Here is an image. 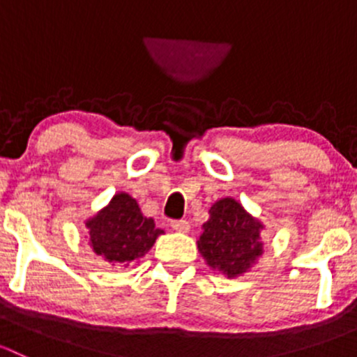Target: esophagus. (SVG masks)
Returning <instances> with one entry per match:
<instances>
[{
  "instance_id": "34e87169",
  "label": "esophagus",
  "mask_w": 357,
  "mask_h": 357,
  "mask_svg": "<svg viewBox=\"0 0 357 357\" xmlns=\"http://www.w3.org/2000/svg\"><path fill=\"white\" fill-rule=\"evenodd\" d=\"M172 229L179 233H188L190 231V222L186 219H176V221L171 222Z\"/></svg>"
}]
</instances>
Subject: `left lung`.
<instances>
[{
  "label": "left lung",
  "instance_id": "obj_1",
  "mask_svg": "<svg viewBox=\"0 0 357 357\" xmlns=\"http://www.w3.org/2000/svg\"><path fill=\"white\" fill-rule=\"evenodd\" d=\"M208 214L211 218L202 226L204 233L197 242L202 257L228 278L243 275L262 254L259 231L264 226L235 199L215 202Z\"/></svg>",
  "mask_w": 357,
  "mask_h": 357
}]
</instances>
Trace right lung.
Masks as SVG:
<instances>
[{"label": "right lung", "mask_w": 357, "mask_h": 357, "mask_svg": "<svg viewBox=\"0 0 357 357\" xmlns=\"http://www.w3.org/2000/svg\"><path fill=\"white\" fill-rule=\"evenodd\" d=\"M89 245L114 268H126L138 261L155 243L162 229L152 218H145L128 193H117L105 208L86 221Z\"/></svg>", "instance_id": "right-lung-1"}]
</instances>
